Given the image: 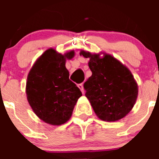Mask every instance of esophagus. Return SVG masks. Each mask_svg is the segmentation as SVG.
<instances>
[{
	"instance_id": "obj_1",
	"label": "esophagus",
	"mask_w": 159,
	"mask_h": 159,
	"mask_svg": "<svg viewBox=\"0 0 159 159\" xmlns=\"http://www.w3.org/2000/svg\"><path fill=\"white\" fill-rule=\"evenodd\" d=\"M78 89L81 90V91L82 92V94H84V88H83V84H79L78 85Z\"/></svg>"
}]
</instances>
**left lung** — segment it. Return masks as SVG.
<instances>
[{
	"mask_svg": "<svg viewBox=\"0 0 159 159\" xmlns=\"http://www.w3.org/2000/svg\"><path fill=\"white\" fill-rule=\"evenodd\" d=\"M80 55L89 58L92 75L84 82V89L98 118L105 121L125 118L134 107L139 94L131 70L111 54L102 51L81 50Z\"/></svg>",
	"mask_w": 159,
	"mask_h": 159,
	"instance_id": "obj_1",
	"label": "left lung"
}]
</instances>
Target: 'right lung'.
I'll return each mask as SVG.
<instances>
[{
    "instance_id": "1",
    "label": "right lung",
    "mask_w": 159,
    "mask_h": 159,
    "mask_svg": "<svg viewBox=\"0 0 159 159\" xmlns=\"http://www.w3.org/2000/svg\"><path fill=\"white\" fill-rule=\"evenodd\" d=\"M75 51L64 54L51 48L36 60L27 78V99L35 115L51 125H61L72 115L78 98L82 95L69 80L67 60L75 57Z\"/></svg>"
}]
</instances>
